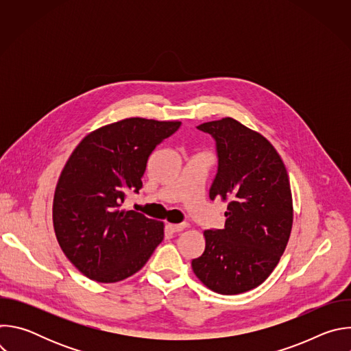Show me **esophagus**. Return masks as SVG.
I'll use <instances>...</instances> for the list:
<instances>
[{"label":"esophagus","instance_id":"1","mask_svg":"<svg viewBox=\"0 0 351 351\" xmlns=\"http://www.w3.org/2000/svg\"><path fill=\"white\" fill-rule=\"evenodd\" d=\"M167 226H168V229L172 230V232H182L183 229L187 228L186 223H168Z\"/></svg>","mask_w":351,"mask_h":351}]
</instances>
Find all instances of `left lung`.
I'll list each match as a JSON object with an SVG mask.
<instances>
[{
  "instance_id": "left-lung-1",
  "label": "left lung",
  "mask_w": 351,
  "mask_h": 351,
  "mask_svg": "<svg viewBox=\"0 0 351 351\" xmlns=\"http://www.w3.org/2000/svg\"><path fill=\"white\" fill-rule=\"evenodd\" d=\"M217 141L218 173L210 198L228 203L223 229L204 230L206 250L191 261L195 276L219 294L260 286L275 269L293 226L286 167L275 147L233 118L197 126Z\"/></svg>"
}]
</instances>
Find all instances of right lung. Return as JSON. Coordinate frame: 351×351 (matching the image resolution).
I'll return each instance as SVG.
<instances>
[{
    "instance_id": "right-lung-1",
    "label": "right lung",
    "mask_w": 351,
    "mask_h": 351,
    "mask_svg": "<svg viewBox=\"0 0 351 351\" xmlns=\"http://www.w3.org/2000/svg\"><path fill=\"white\" fill-rule=\"evenodd\" d=\"M182 122L126 118L86 134L58 179L53 223L66 258L91 280L115 283L140 271L164 239V222L122 210L138 191L148 157Z\"/></svg>"
}]
</instances>
